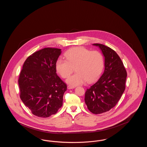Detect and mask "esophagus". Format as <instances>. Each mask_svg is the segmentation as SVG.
Masks as SVG:
<instances>
[{
	"label": "esophagus",
	"instance_id": "1",
	"mask_svg": "<svg viewBox=\"0 0 147 147\" xmlns=\"http://www.w3.org/2000/svg\"><path fill=\"white\" fill-rule=\"evenodd\" d=\"M67 88H68V89H73V88H74L75 87H74V86H71V85H68Z\"/></svg>",
	"mask_w": 147,
	"mask_h": 147
}]
</instances>
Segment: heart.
Segmentation results:
<instances>
[{"label": "heart", "mask_w": 147, "mask_h": 147, "mask_svg": "<svg viewBox=\"0 0 147 147\" xmlns=\"http://www.w3.org/2000/svg\"><path fill=\"white\" fill-rule=\"evenodd\" d=\"M66 59H58L56 63L57 71L63 78H67L74 71L67 82L71 86L83 84L86 81L92 83L101 74L104 65V57L98 51H92L83 47L69 49L65 53Z\"/></svg>", "instance_id": "b5f03b06"}]
</instances>
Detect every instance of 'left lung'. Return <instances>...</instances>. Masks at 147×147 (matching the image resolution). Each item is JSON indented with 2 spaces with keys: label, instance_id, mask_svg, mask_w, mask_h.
<instances>
[{
  "label": "left lung",
  "instance_id": "left-lung-1",
  "mask_svg": "<svg viewBox=\"0 0 147 147\" xmlns=\"http://www.w3.org/2000/svg\"><path fill=\"white\" fill-rule=\"evenodd\" d=\"M105 57V70L98 81L86 89L85 102L94 114L107 112L115 107L126 88L127 71L120 57L111 48L100 43Z\"/></svg>",
  "mask_w": 147,
  "mask_h": 147
}]
</instances>
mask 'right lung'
<instances>
[{"instance_id": "add662e5", "label": "right lung", "mask_w": 147, "mask_h": 147, "mask_svg": "<svg viewBox=\"0 0 147 147\" xmlns=\"http://www.w3.org/2000/svg\"><path fill=\"white\" fill-rule=\"evenodd\" d=\"M61 49L46 47L28 56L19 75L22 101L35 116L46 118L63 105L67 84L56 73V63Z\"/></svg>"}]
</instances>
